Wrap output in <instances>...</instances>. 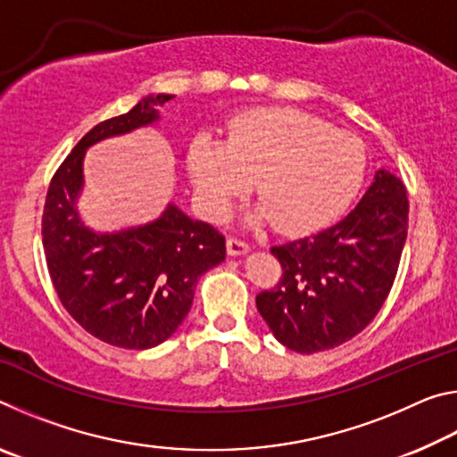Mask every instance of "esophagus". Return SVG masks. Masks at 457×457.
<instances>
[{"mask_svg": "<svg viewBox=\"0 0 457 457\" xmlns=\"http://www.w3.org/2000/svg\"><path fill=\"white\" fill-rule=\"evenodd\" d=\"M250 252V244H245L244 239L229 237L228 239V253L229 256H244V253Z\"/></svg>", "mask_w": 457, "mask_h": 457, "instance_id": "obj_1", "label": "esophagus"}]
</instances>
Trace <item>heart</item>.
<instances>
[{
	"instance_id": "1",
	"label": "heart",
	"mask_w": 457,
	"mask_h": 457,
	"mask_svg": "<svg viewBox=\"0 0 457 457\" xmlns=\"http://www.w3.org/2000/svg\"><path fill=\"white\" fill-rule=\"evenodd\" d=\"M367 173L365 146L320 117L290 106L253 108L229 125L228 143L197 135L189 175L201 204L223 218L256 179L260 210L284 234L324 226L357 195Z\"/></svg>"
}]
</instances>
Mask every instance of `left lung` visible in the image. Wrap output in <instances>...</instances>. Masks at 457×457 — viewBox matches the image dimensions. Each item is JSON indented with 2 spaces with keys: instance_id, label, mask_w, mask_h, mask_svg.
Returning a JSON list of instances; mask_svg holds the SVG:
<instances>
[{
  "instance_id": "obj_1",
  "label": "left lung",
  "mask_w": 457,
  "mask_h": 457,
  "mask_svg": "<svg viewBox=\"0 0 457 457\" xmlns=\"http://www.w3.org/2000/svg\"><path fill=\"white\" fill-rule=\"evenodd\" d=\"M409 201L399 177L378 169L359 205L328 229L274 245V290L256 296L272 335L290 351L335 349L367 327L395 282L407 239Z\"/></svg>"
}]
</instances>
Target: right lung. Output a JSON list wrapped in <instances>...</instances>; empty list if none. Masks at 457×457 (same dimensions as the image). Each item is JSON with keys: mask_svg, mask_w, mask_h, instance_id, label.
<instances>
[{"mask_svg": "<svg viewBox=\"0 0 457 457\" xmlns=\"http://www.w3.org/2000/svg\"><path fill=\"white\" fill-rule=\"evenodd\" d=\"M171 98L149 95L90 129L46 195L42 244L60 303L92 337L120 349H151L171 337L189 312L199 276L226 260V237L173 204L159 220L114 234L92 231L79 215L88 146L153 125Z\"/></svg>", "mask_w": 457, "mask_h": 457, "instance_id": "1", "label": "right lung"}]
</instances>
